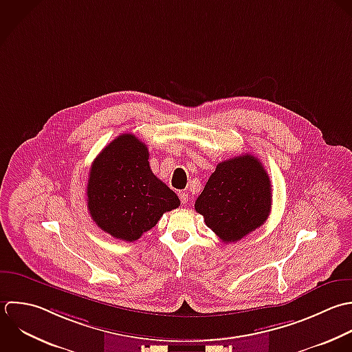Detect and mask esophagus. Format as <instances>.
Segmentation results:
<instances>
[{"instance_id": "34e87169", "label": "esophagus", "mask_w": 352, "mask_h": 352, "mask_svg": "<svg viewBox=\"0 0 352 352\" xmlns=\"http://www.w3.org/2000/svg\"><path fill=\"white\" fill-rule=\"evenodd\" d=\"M178 196H179V199H181V203H182V204H188V201H189V196H188V193H186V192H179V193H178Z\"/></svg>"}]
</instances>
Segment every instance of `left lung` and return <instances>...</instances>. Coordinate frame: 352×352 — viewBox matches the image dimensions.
Wrapping results in <instances>:
<instances>
[{"label": "left lung", "instance_id": "obj_1", "mask_svg": "<svg viewBox=\"0 0 352 352\" xmlns=\"http://www.w3.org/2000/svg\"><path fill=\"white\" fill-rule=\"evenodd\" d=\"M195 210L223 243L239 241L261 228L272 210L270 178L261 160L247 153L221 162Z\"/></svg>", "mask_w": 352, "mask_h": 352}]
</instances>
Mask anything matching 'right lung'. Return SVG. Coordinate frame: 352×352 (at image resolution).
<instances>
[{
    "mask_svg": "<svg viewBox=\"0 0 352 352\" xmlns=\"http://www.w3.org/2000/svg\"><path fill=\"white\" fill-rule=\"evenodd\" d=\"M146 145L122 134L94 159L87 181V210L96 225L115 239L135 241L167 211L178 196L149 167Z\"/></svg>",
    "mask_w": 352,
    "mask_h": 352,
    "instance_id": "right-lung-1",
    "label": "right lung"
}]
</instances>
